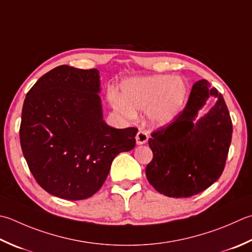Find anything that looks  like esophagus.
I'll return each mask as SVG.
<instances>
[{
    "instance_id": "esophagus-1",
    "label": "esophagus",
    "mask_w": 252,
    "mask_h": 252,
    "mask_svg": "<svg viewBox=\"0 0 252 252\" xmlns=\"http://www.w3.org/2000/svg\"><path fill=\"white\" fill-rule=\"evenodd\" d=\"M135 141H136L137 145L145 144V143L149 141V134H147L145 131L140 130L139 132H137V134L135 136Z\"/></svg>"
}]
</instances>
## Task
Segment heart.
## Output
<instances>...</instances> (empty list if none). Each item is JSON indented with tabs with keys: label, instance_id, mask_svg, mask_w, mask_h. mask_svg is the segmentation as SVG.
Segmentation results:
<instances>
[{
	"label": "heart",
	"instance_id": "heart-1",
	"mask_svg": "<svg viewBox=\"0 0 252 252\" xmlns=\"http://www.w3.org/2000/svg\"><path fill=\"white\" fill-rule=\"evenodd\" d=\"M188 96L184 80L169 74L131 77L121 83L120 96L110 94L113 110L127 120L136 118V111H145L155 126H166L180 115Z\"/></svg>",
	"mask_w": 252,
	"mask_h": 252
}]
</instances>
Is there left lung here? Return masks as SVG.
Segmentation results:
<instances>
[{"instance_id":"left-lung-1","label":"left lung","mask_w":252,"mask_h":252,"mask_svg":"<svg viewBox=\"0 0 252 252\" xmlns=\"http://www.w3.org/2000/svg\"><path fill=\"white\" fill-rule=\"evenodd\" d=\"M210 96L216 105L200 118ZM233 125L221 94L206 80L195 82L184 111L149 140L153 159L145 174L156 191L170 198H189L208 189L224 170Z\"/></svg>"}]
</instances>
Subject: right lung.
<instances>
[{
	"label": "right lung",
	"instance_id": "1",
	"mask_svg": "<svg viewBox=\"0 0 252 252\" xmlns=\"http://www.w3.org/2000/svg\"><path fill=\"white\" fill-rule=\"evenodd\" d=\"M97 68L60 65L25 98L19 139L34 179L58 198L84 200L101 188L113 158L135 146L137 129L103 120Z\"/></svg>",
	"mask_w": 252,
	"mask_h": 252
}]
</instances>
